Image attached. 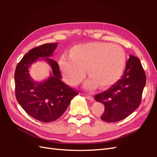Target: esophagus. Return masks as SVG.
Here are the masks:
<instances>
[{"mask_svg": "<svg viewBox=\"0 0 157 157\" xmlns=\"http://www.w3.org/2000/svg\"><path fill=\"white\" fill-rule=\"evenodd\" d=\"M85 96H86V98L89 100V101H92L93 100H94V98H93L92 96H90V95H89V94H85Z\"/></svg>", "mask_w": 157, "mask_h": 157, "instance_id": "34e87169", "label": "esophagus"}]
</instances>
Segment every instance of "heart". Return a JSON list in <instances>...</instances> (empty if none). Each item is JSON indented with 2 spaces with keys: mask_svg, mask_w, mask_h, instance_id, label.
<instances>
[{
  "mask_svg": "<svg viewBox=\"0 0 157 157\" xmlns=\"http://www.w3.org/2000/svg\"><path fill=\"white\" fill-rule=\"evenodd\" d=\"M60 67L67 84L76 86L84 78L88 67L90 78L84 88H107L121 78L125 64V54L121 46L106 42H88L75 46L70 55H63Z\"/></svg>",
  "mask_w": 157,
  "mask_h": 157,
  "instance_id": "obj_1",
  "label": "heart"
}]
</instances>
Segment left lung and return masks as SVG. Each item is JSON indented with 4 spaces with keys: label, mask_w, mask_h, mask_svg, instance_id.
<instances>
[{
    "label": "left lung",
    "mask_w": 157,
    "mask_h": 157,
    "mask_svg": "<svg viewBox=\"0 0 157 157\" xmlns=\"http://www.w3.org/2000/svg\"><path fill=\"white\" fill-rule=\"evenodd\" d=\"M146 82L145 72L138 57L130 55L120 79L94 99L105 105L101 119L106 122L119 121L130 115L141 103Z\"/></svg>",
    "instance_id": "obj_1"
}]
</instances>
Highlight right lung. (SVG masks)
<instances>
[{"label":"right lung","instance_id":"1","mask_svg":"<svg viewBox=\"0 0 157 157\" xmlns=\"http://www.w3.org/2000/svg\"><path fill=\"white\" fill-rule=\"evenodd\" d=\"M58 43L45 44L31 49L16 67L15 96L23 110L32 117L49 123L59 119L78 92L62 81L58 63L49 57ZM38 59L45 60L51 66L52 74L41 82L33 81L29 69Z\"/></svg>","mask_w":157,"mask_h":157}]
</instances>
